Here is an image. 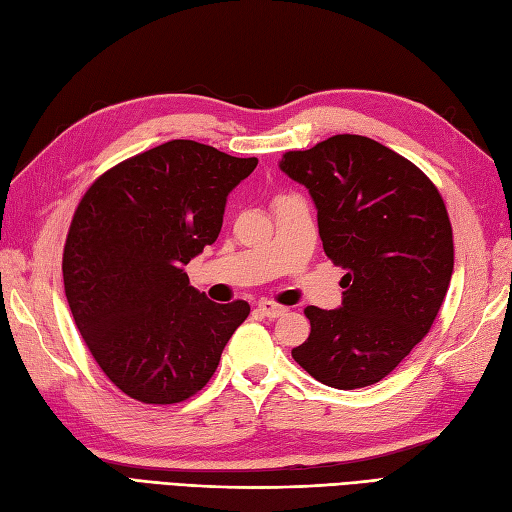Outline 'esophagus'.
<instances>
[{"instance_id":"obj_1","label":"esophagus","mask_w":512,"mask_h":512,"mask_svg":"<svg viewBox=\"0 0 512 512\" xmlns=\"http://www.w3.org/2000/svg\"><path fill=\"white\" fill-rule=\"evenodd\" d=\"M258 311L265 317H269V320H276V317L287 313V306H280L271 300H263V302H258Z\"/></svg>"}]
</instances>
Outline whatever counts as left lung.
<instances>
[{"label":"left lung","mask_w":512,"mask_h":512,"mask_svg":"<svg viewBox=\"0 0 512 512\" xmlns=\"http://www.w3.org/2000/svg\"><path fill=\"white\" fill-rule=\"evenodd\" d=\"M315 203L326 256L346 269L342 306H306L311 335L293 359L324 385L379 383L423 339L453 274L445 201L423 170L363 135L282 155Z\"/></svg>","instance_id":"obj_1"}]
</instances>
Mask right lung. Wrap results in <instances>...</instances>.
I'll return each mask as SVG.
<instances>
[{
  "instance_id": "obj_1",
  "label": "right lung",
  "mask_w": 512,
  "mask_h": 512,
  "mask_svg": "<svg viewBox=\"0 0 512 512\" xmlns=\"http://www.w3.org/2000/svg\"><path fill=\"white\" fill-rule=\"evenodd\" d=\"M256 157L170 140L98 177L63 252L65 298L85 344L135 401L190 399L217 370L249 304H217L184 267L217 241L227 195Z\"/></svg>"
}]
</instances>
